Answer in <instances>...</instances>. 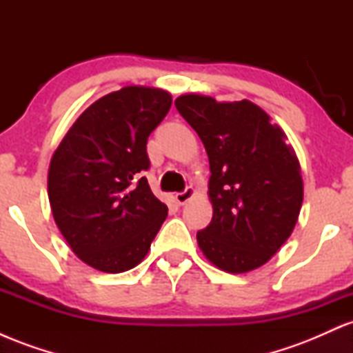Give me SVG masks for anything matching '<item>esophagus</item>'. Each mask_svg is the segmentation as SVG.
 <instances>
[{"label": "esophagus", "instance_id": "1", "mask_svg": "<svg viewBox=\"0 0 353 353\" xmlns=\"http://www.w3.org/2000/svg\"><path fill=\"white\" fill-rule=\"evenodd\" d=\"M192 196H194V189L192 188H185L184 190H182V192H177L174 199H176V202L179 205H184L185 202H188Z\"/></svg>", "mask_w": 353, "mask_h": 353}]
</instances>
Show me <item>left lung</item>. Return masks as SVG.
Instances as JSON below:
<instances>
[{
	"label": "left lung",
	"mask_w": 353,
	"mask_h": 353,
	"mask_svg": "<svg viewBox=\"0 0 353 353\" xmlns=\"http://www.w3.org/2000/svg\"><path fill=\"white\" fill-rule=\"evenodd\" d=\"M209 156L212 221L197 244L219 269L242 274L264 265L290 237L302 208L301 164L285 134L250 101L176 99Z\"/></svg>",
	"instance_id": "8db88e82"
}]
</instances>
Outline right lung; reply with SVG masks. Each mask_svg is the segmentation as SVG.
<instances>
[{"label":"right lung","mask_w":353,"mask_h":353,"mask_svg":"<svg viewBox=\"0 0 353 353\" xmlns=\"http://www.w3.org/2000/svg\"><path fill=\"white\" fill-rule=\"evenodd\" d=\"M168 91L125 86L92 103L52 154L48 196L83 262L119 274L139 264L168 216L143 172L148 137L171 109Z\"/></svg>","instance_id":"1"}]
</instances>
